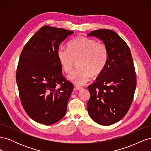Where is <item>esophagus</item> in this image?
Instances as JSON below:
<instances>
[{"instance_id":"esophagus-1","label":"esophagus","mask_w":151,"mask_h":151,"mask_svg":"<svg viewBox=\"0 0 151 151\" xmlns=\"http://www.w3.org/2000/svg\"><path fill=\"white\" fill-rule=\"evenodd\" d=\"M76 88L77 90H81L82 89H83V87L79 86H76Z\"/></svg>"}]
</instances>
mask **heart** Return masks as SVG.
<instances>
[{
	"mask_svg": "<svg viewBox=\"0 0 151 151\" xmlns=\"http://www.w3.org/2000/svg\"><path fill=\"white\" fill-rule=\"evenodd\" d=\"M67 48H60L57 50V58L65 72H69L77 60L79 67L71 72L67 78L76 85L86 83L94 76L101 74L106 67L108 52L103 43H98L92 38L77 36L70 40Z\"/></svg>",
	"mask_w": 151,
	"mask_h": 151,
	"instance_id": "b5f03b06",
	"label": "heart"
}]
</instances>
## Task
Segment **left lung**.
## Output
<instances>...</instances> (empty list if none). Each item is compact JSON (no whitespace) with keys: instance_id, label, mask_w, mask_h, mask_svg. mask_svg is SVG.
I'll return each mask as SVG.
<instances>
[{"instance_id":"1","label":"left lung","mask_w":151,"mask_h":151,"mask_svg":"<svg viewBox=\"0 0 151 151\" xmlns=\"http://www.w3.org/2000/svg\"><path fill=\"white\" fill-rule=\"evenodd\" d=\"M103 41L108 52L106 67L88 86L90 117L102 125H110L125 116L133 101L137 85L130 50L115 31L102 29L88 35Z\"/></svg>"}]
</instances>
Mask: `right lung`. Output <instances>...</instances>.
<instances>
[{
	"label": "right lung",
	"mask_w": 151,
	"mask_h": 151,
	"mask_svg": "<svg viewBox=\"0 0 151 151\" xmlns=\"http://www.w3.org/2000/svg\"><path fill=\"white\" fill-rule=\"evenodd\" d=\"M73 33L45 26L22 49L16 83L22 106L36 122L52 125L65 115L73 84L62 75L57 50L63 41Z\"/></svg>",
	"instance_id": "obj_1"
}]
</instances>
